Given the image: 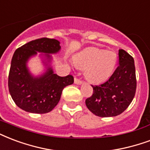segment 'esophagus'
I'll return each mask as SVG.
<instances>
[{"label":"esophagus","mask_w":150,"mask_h":150,"mask_svg":"<svg viewBox=\"0 0 150 150\" xmlns=\"http://www.w3.org/2000/svg\"><path fill=\"white\" fill-rule=\"evenodd\" d=\"M74 83H75L76 84H81L82 81L80 79H78V78L75 77V78H74Z\"/></svg>","instance_id":"obj_1"}]
</instances>
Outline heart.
Listing matches in <instances>:
<instances>
[{"label":"heart","mask_w":150,"mask_h":150,"mask_svg":"<svg viewBox=\"0 0 150 150\" xmlns=\"http://www.w3.org/2000/svg\"><path fill=\"white\" fill-rule=\"evenodd\" d=\"M76 67L85 69L84 76L92 84H100L109 78L117 63V54L113 51L89 47L74 57Z\"/></svg>","instance_id":"b5f03b06"}]
</instances>
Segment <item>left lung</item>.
Instances as JSON below:
<instances>
[{
  "label": "left lung",
  "mask_w": 150,
  "mask_h": 150,
  "mask_svg": "<svg viewBox=\"0 0 150 150\" xmlns=\"http://www.w3.org/2000/svg\"><path fill=\"white\" fill-rule=\"evenodd\" d=\"M119 66L108 81L92 85L93 93L85 104L100 117H113L122 113L134 97L137 81L134 61L124 50H119Z\"/></svg>",
  "instance_id": "8db88e82"
}]
</instances>
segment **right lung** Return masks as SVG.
<instances>
[{"label":"right lung","mask_w":150,"mask_h":150,"mask_svg":"<svg viewBox=\"0 0 150 150\" xmlns=\"http://www.w3.org/2000/svg\"><path fill=\"white\" fill-rule=\"evenodd\" d=\"M61 50L60 42L41 38L29 42L16 50L8 75V89L12 100L22 110L31 113L45 114L54 108L60 100L64 88L74 83V76H59L50 66L52 54ZM37 52L46 53L43 61L47 70L39 77L29 72L26 63Z\"/></svg>","instance_id":"right-lung-1"}]
</instances>
